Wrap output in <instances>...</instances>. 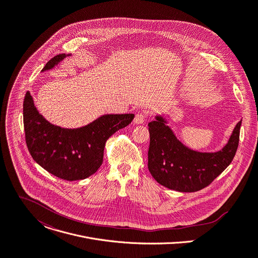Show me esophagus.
<instances>
[{
	"label": "esophagus",
	"instance_id": "34e87169",
	"mask_svg": "<svg viewBox=\"0 0 258 258\" xmlns=\"http://www.w3.org/2000/svg\"><path fill=\"white\" fill-rule=\"evenodd\" d=\"M146 117H147V114H146L145 112H139V113L136 115V117H135L134 122L137 123V124H142V123L145 122Z\"/></svg>",
	"mask_w": 258,
	"mask_h": 258
}]
</instances>
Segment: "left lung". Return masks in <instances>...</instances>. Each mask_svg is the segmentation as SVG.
<instances>
[{
  "mask_svg": "<svg viewBox=\"0 0 258 258\" xmlns=\"http://www.w3.org/2000/svg\"><path fill=\"white\" fill-rule=\"evenodd\" d=\"M242 121L233 130L228 143L219 151L198 152L184 146L166 120L156 116L149 122L148 169L162 186L180 192L199 191L212 183L236 155Z\"/></svg>",
  "mask_w": 258,
  "mask_h": 258,
  "instance_id": "8db88e82",
  "label": "left lung"
}]
</instances>
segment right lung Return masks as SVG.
Returning <instances> with one entry per match:
<instances>
[{"label": "right lung", "mask_w": 258, "mask_h": 258, "mask_svg": "<svg viewBox=\"0 0 258 258\" xmlns=\"http://www.w3.org/2000/svg\"><path fill=\"white\" fill-rule=\"evenodd\" d=\"M66 54H58L42 71L52 69ZM134 114L103 115L79 128H61L39 114L30 92L23 101V125L26 142L34 160L55 177L75 181L95 174L101 167L107 140L128 125Z\"/></svg>", "instance_id": "1"}]
</instances>
